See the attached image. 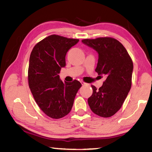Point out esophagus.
<instances>
[{
	"label": "esophagus",
	"instance_id": "1",
	"mask_svg": "<svg viewBox=\"0 0 152 152\" xmlns=\"http://www.w3.org/2000/svg\"><path fill=\"white\" fill-rule=\"evenodd\" d=\"M81 84H82V85H83V86H85V85H88V84H86V83H85V82H81Z\"/></svg>",
	"mask_w": 152,
	"mask_h": 152
}]
</instances>
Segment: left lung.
Masks as SVG:
<instances>
[{
    "mask_svg": "<svg viewBox=\"0 0 152 152\" xmlns=\"http://www.w3.org/2000/svg\"><path fill=\"white\" fill-rule=\"evenodd\" d=\"M82 42L98 53L95 71L107 76L99 90L91 86L93 92L88 99L89 107L99 116L110 117L121 109L130 91L133 61L124 46L114 38L86 39Z\"/></svg>",
    "mask_w": 152,
    "mask_h": 152,
    "instance_id": "left-lung-1",
    "label": "left lung"
}]
</instances>
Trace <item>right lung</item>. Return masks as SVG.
<instances>
[{
  "mask_svg": "<svg viewBox=\"0 0 152 152\" xmlns=\"http://www.w3.org/2000/svg\"><path fill=\"white\" fill-rule=\"evenodd\" d=\"M79 42L51 35L37 43L31 53L28 70L29 86L36 103L46 115L60 119L70 112L79 81L63 82L59 74L66 66L68 51Z\"/></svg>",
  "mask_w": 152,
  "mask_h": 152,
  "instance_id": "obj_1",
  "label": "right lung"
}]
</instances>
